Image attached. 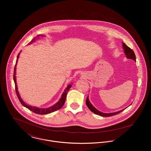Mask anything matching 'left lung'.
<instances>
[{
	"label": "left lung",
	"instance_id": "1",
	"mask_svg": "<svg viewBox=\"0 0 151 151\" xmlns=\"http://www.w3.org/2000/svg\"><path fill=\"white\" fill-rule=\"evenodd\" d=\"M123 48L124 49V53L126 56V58L127 59H132L134 61L136 62V57H135V53L134 52V51L131 49L129 48V46H127L126 44L124 43H123ZM86 106H88V108H89V109L92 111L93 113H94L95 114H98V115H99L101 116H102V117H110V116H114L116 114H117L119 113H120V112H122V111H123L125 109H123V110H121L120 111H116V112H113V113H103V112H101L99 110H97L96 108H95L90 102L89 100V98L88 96L86 98Z\"/></svg>",
	"mask_w": 151,
	"mask_h": 151
}]
</instances>
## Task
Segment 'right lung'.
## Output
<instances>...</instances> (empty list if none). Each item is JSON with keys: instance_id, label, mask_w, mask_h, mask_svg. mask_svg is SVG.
<instances>
[{"instance_id": "right-lung-1", "label": "right lung", "mask_w": 151, "mask_h": 151, "mask_svg": "<svg viewBox=\"0 0 151 151\" xmlns=\"http://www.w3.org/2000/svg\"><path fill=\"white\" fill-rule=\"evenodd\" d=\"M40 36L41 37H44V35H37V38H34L29 43V44H31L32 42H34L35 41V39L36 38H38V37H40ZM20 53H19L17 55V60H16V65H15V67H14V75H13V79H14V83H15V89H16V93H17V95L18 96V98L20 101V102H21V104H22V106H24V107L28 109L29 110H30L31 111H33L34 113H35L37 114H49V113H50L52 112H53L56 110H58L59 109H60V108H62V106H63V105L65 104V98H66V95H67V92L68 91L69 89L71 88V84H69L65 88V89L63 92V93H62V96H61V98H60L59 101L56 103L54 105L49 107L48 108H38V107H36V106H32L31 105H29L28 104H27L26 103L24 102V101L21 98V96L19 94V92L18 91V88H17V83H16V65H17V62H18V59H19V56H20Z\"/></svg>"}]
</instances>
